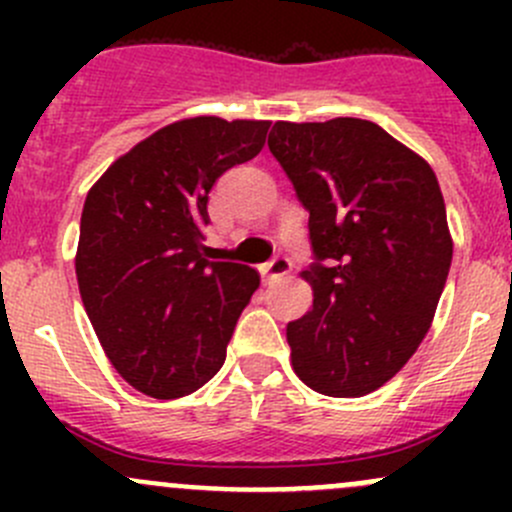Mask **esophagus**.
Returning a JSON list of instances; mask_svg holds the SVG:
<instances>
[{"instance_id":"obj_1","label":"esophagus","mask_w":512,"mask_h":512,"mask_svg":"<svg viewBox=\"0 0 512 512\" xmlns=\"http://www.w3.org/2000/svg\"><path fill=\"white\" fill-rule=\"evenodd\" d=\"M289 270H292V260H289L287 255H275L265 267H262V275L267 277V282H272V280H280V277H285Z\"/></svg>"}]
</instances>
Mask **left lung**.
<instances>
[{"label": "left lung", "mask_w": 512, "mask_h": 512, "mask_svg": "<svg viewBox=\"0 0 512 512\" xmlns=\"http://www.w3.org/2000/svg\"><path fill=\"white\" fill-rule=\"evenodd\" d=\"M267 146L309 213L314 304L287 324L294 371L324 396L371 394L414 356L446 287L436 173L361 118L277 121Z\"/></svg>", "instance_id": "obj_1"}]
</instances>
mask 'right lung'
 I'll list each match as a JSON object with an SVG mask.
<instances>
[{"mask_svg":"<svg viewBox=\"0 0 512 512\" xmlns=\"http://www.w3.org/2000/svg\"><path fill=\"white\" fill-rule=\"evenodd\" d=\"M270 121L170 123L89 190L76 280L118 374L153 399H178L225 364L235 324L260 287L240 262L210 260L208 195L265 146Z\"/></svg>","mask_w":512,"mask_h":512,"instance_id":"1","label":"right lung"}]
</instances>
